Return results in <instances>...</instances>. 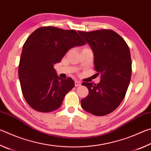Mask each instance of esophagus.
I'll use <instances>...</instances> for the list:
<instances>
[{"instance_id":"1","label":"esophagus","mask_w":151,"mask_h":151,"mask_svg":"<svg viewBox=\"0 0 151 151\" xmlns=\"http://www.w3.org/2000/svg\"><path fill=\"white\" fill-rule=\"evenodd\" d=\"M75 86H79L81 85V83L80 81H75Z\"/></svg>"}]
</instances>
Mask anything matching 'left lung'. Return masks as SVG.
<instances>
[{"instance_id":"left-lung-1","label":"left lung","mask_w":151,"mask_h":151,"mask_svg":"<svg viewBox=\"0 0 151 151\" xmlns=\"http://www.w3.org/2000/svg\"><path fill=\"white\" fill-rule=\"evenodd\" d=\"M78 32L91 47L94 68L101 75V81L97 85L82 84L88 88L89 93L81 100V106L94 115H106L120 105L129 85L132 73L129 48L113 30Z\"/></svg>"}]
</instances>
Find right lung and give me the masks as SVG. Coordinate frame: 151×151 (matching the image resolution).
Listing matches in <instances>:
<instances>
[{"instance_id":"add662e5","label":"right lung","mask_w":151,"mask_h":151,"mask_svg":"<svg viewBox=\"0 0 151 151\" xmlns=\"http://www.w3.org/2000/svg\"><path fill=\"white\" fill-rule=\"evenodd\" d=\"M85 44L75 30L53 27H40L28 37L22 47L19 77L22 94L30 107L42 112L59 108L75 82L69 77L60 78L54 65L71 48Z\"/></svg>"}]
</instances>
